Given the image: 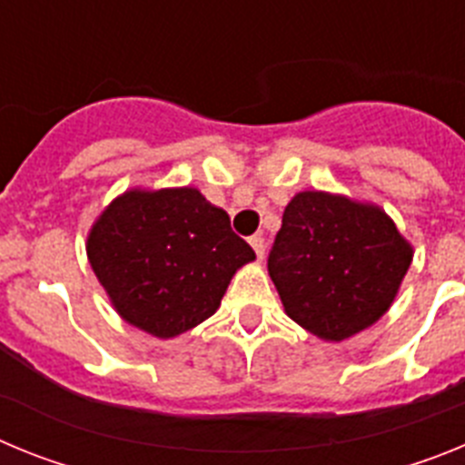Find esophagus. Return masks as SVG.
<instances>
[{"label":"esophagus","mask_w":465,"mask_h":465,"mask_svg":"<svg viewBox=\"0 0 465 465\" xmlns=\"http://www.w3.org/2000/svg\"><path fill=\"white\" fill-rule=\"evenodd\" d=\"M249 244L253 246V252H256V256L262 261V253H265V240H262L261 235H253L252 240H249Z\"/></svg>","instance_id":"1"}]
</instances>
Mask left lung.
Here are the masks:
<instances>
[{
    "instance_id": "8db88e82",
    "label": "left lung",
    "mask_w": 465,
    "mask_h": 465,
    "mask_svg": "<svg viewBox=\"0 0 465 465\" xmlns=\"http://www.w3.org/2000/svg\"><path fill=\"white\" fill-rule=\"evenodd\" d=\"M412 253L380 204L302 191L283 209L268 272L298 326L342 342L389 312Z\"/></svg>"
}]
</instances>
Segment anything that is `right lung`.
Masks as SVG:
<instances>
[{
  "instance_id": "right-lung-1",
  "label": "right lung",
  "mask_w": 465,
  "mask_h": 465,
  "mask_svg": "<svg viewBox=\"0 0 465 465\" xmlns=\"http://www.w3.org/2000/svg\"><path fill=\"white\" fill-rule=\"evenodd\" d=\"M85 253L123 322L160 340L209 319L256 258L228 213L191 186L121 193L90 228Z\"/></svg>"
}]
</instances>
